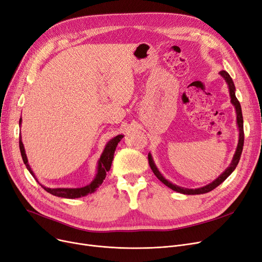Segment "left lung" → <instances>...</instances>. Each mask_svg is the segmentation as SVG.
<instances>
[{
	"label": "left lung",
	"instance_id": "8db88e82",
	"mask_svg": "<svg viewBox=\"0 0 262 262\" xmlns=\"http://www.w3.org/2000/svg\"><path fill=\"white\" fill-rule=\"evenodd\" d=\"M226 82L228 84V88H229V94H230V98H231V103L233 104V106L236 107V112H237V123H238V127H239V143H238V147L236 150V154L232 158V161L230 163V166L225 170V172H223V174L220 175L215 181H213L211 184L205 186L203 188H199V189H185V188H181L176 185L171 184L170 182H168L167 180H164L163 176L159 173V171L157 170L156 166L154 164V161L152 159V156L150 154H148V163H149V167L152 169L153 173L156 175V177L160 182H162L164 185L167 187H169L170 189L176 191V192H180V193H184V194H203V193H207V192L213 190L214 188H216L220 184H222L226 178L233 172V170L236 169V167L238 166V162L240 160L241 154H242V149H243V144H244V130H243V117H242V110H241V106L240 103L238 101V99L236 98V94H235V85H233V81L230 77V75L226 72V71H221L220 72Z\"/></svg>",
	"mask_w": 262,
	"mask_h": 262
}]
</instances>
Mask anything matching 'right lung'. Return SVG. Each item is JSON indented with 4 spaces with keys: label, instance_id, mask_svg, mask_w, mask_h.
Instances as JSON below:
<instances>
[{
    "label": "right lung",
    "instance_id": "add662e5",
    "mask_svg": "<svg viewBox=\"0 0 262 262\" xmlns=\"http://www.w3.org/2000/svg\"><path fill=\"white\" fill-rule=\"evenodd\" d=\"M21 123V119L19 121ZM123 138L122 135H119L117 137H115V138H113L112 140H110L106 146H105V149L104 152L99 160V167H98V174H96L95 178L92 181L91 184H89L88 186L86 187H82V188H74V189H71V188H55V189H51V188H47V187H43L42 185H41V187H42L47 192H49V193L53 194V195H56V196H60V198H66V199H75V198H80V196H85L87 194H91L92 192H94L96 190V188H98L99 186H101V184L103 183V181L105 180L106 177V173L110 170V167H112V162H113V159H114V154H115V150H116V147L118 145V143L120 142V140ZM19 146H20V152H21V156H22V159H23V162L26 166L27 170L30 171V173L35 177L30 164H29V161H27V158H26V155H25V150H24V146H23V143L21 141V137L19 138Z\"/></svg>",
    "mask_w": 262,
    "mask_h": 262
}]
</instances>
